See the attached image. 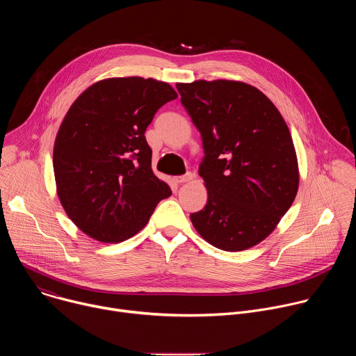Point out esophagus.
Wrapping results in <instances>:
<instances>
[{"mask_svg":"<svg viewBox=\"0 0 356 356\" xmlns=\"http://www.w3.org/2000/svg\"><path fill=\"white\" fill-rule=\"evenodd\" d=\"M193 177H194L193 173H186L184 176H177V177H175V181H176L177 184H181V183H187V181L193 180Z\"/></svg>","mask_w":356,"mask_h":356,"instance_id":"obj_1","label":"esophagus"}]
</instances>
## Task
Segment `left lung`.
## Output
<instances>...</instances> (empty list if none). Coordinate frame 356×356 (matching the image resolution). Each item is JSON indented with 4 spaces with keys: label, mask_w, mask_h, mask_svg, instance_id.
Listing matches in <instances>:
<instances>
[{
    "label": "left lung",
    "mask_w": 356,
    "mask_h": 356,
    "mask_svg": "<svg viewBox=\"0 0 356 356\" xmlns=\"http://www.w3.org/2000/svg\"><path fill=\"white\" fill-rule=\"evenodd\" d=\"M176 87L204 149L198 175L209 198L190 220L218 249L252 248L276 228L297 194L290 131L272 101L246 83L198 80Z\"/></svg>",
    "instance_id": "8db88e82"
}]
</instances>
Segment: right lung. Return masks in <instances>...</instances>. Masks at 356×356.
Masks as SVG:
<instances>
[{
	"label": "right lung",
	"instance_id": "add662e5",
	"mask_svg": "<svg viewBox=\"0 0 356 356\" xmlns=\"http://www.w3.org/2000/svg\"><path fill=\"white\" fill-rule=\"evenodd\" d=\"M175 98L168 83L117 77L90 86L67 111L54 170L66 214L88 236L108 243L134 236L172 194L152 172L145 131Z\"/></svg>",
	"mask_w": 356,
	"mask_h": 356
}]
</instances>
